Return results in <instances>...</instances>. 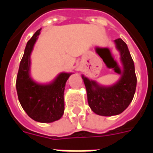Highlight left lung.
<instances>
[{
	"label": "left lung",
	"mask_w": 153,
	"mask_h": 153,
	"mask_svg": "<svg viewBox=\"0 0 153 153\" xmlns=\"http://www.w3.org/2000/svg\"><path fill=\"white\" fill-rule=\"evenodd\" d=\"M120 54L124 72L120 79L111 86H102L94 80L82 75L85 84L88 102L97 115L111 116L122 113L130 104L134 96L137 78L134 64L128 47L121 38L115 40Z\"/></svg>",
	"instance_id": "left-lung-1"
}]
</instances>
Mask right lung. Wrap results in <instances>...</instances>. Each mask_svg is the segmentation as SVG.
<instances>
[{
    "label": "right lung",
    "instance_id": "1",
    "mask_svg": "<svg viewBox=\"0 0 153 153\" xmlns=\"http://www.w3.org/2000/svg\"><path fill=\"white\" fill-rule=\"evenodd\" d=\"M41 28L35 33L25 47L16 79V90L23 109L35 121L51 123L60 120L64 114V91L72 73H60L50 83H36L30 76V56Z\"/></svg>",
    "mask_w": 153,
    "mask_h": 153
}]
</instances>
